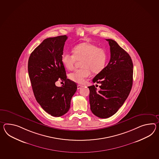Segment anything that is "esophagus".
<instances>
[{"label": "esophagus", "mask_w": 159, "mask_h": 159, "mask_svg": "<svg viewBox=\"0 0 159 159\" xmlns=\"http://www.w3.org/2000/svg\"><path fill=\"white\" fill-rule=\"evenodd\" d=\"M81 87H83V86L81 85H78V89H80Z\"/></svg>", "instance_id": "obj_1"}]
</instances>
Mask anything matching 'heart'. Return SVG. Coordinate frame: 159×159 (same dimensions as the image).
<instances>
[{
	"label": "heart",
	"instance_id": "b5f03b06",
	"mask_svg": "<svg viewBox=\"0 0 159 159\" xmlns=\"http://www.w3.org/2000/svg\"><path fill=\"white\" fill-rule=\"evenodd\" d=\"M73 54L64 52L61 56V62L67 70L74 69L76 61H80L81 68L69 74L70 80L82 84L91 75V71L98 74L104 69L107 62V53L105 49L96 45L83 43L73 48Z\"/></svg>",
	"mask_w": 159,
	"mask_h": 159
}]
</instances>
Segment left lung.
<instances>
[{
    "instance_id": "1",
    "label": "left lung",
    "mask_w": 159,
    "mask_h": 159,
    "mask_svg": "<svg viewBox=\"0 0 159 159\" xmlns=\"http://www.w3.org/2000/svg\"><path fill=\"white\" fill-rule=\"evenodd\" d=\"M106 40L110 47V61L93 80V83L101 84L100 89L98 91L94 85L89 87L91 110L101 118H107L117 112L127 99L133 84V65L130 56L116 41Z\"/></svg>"
}]
</instances>
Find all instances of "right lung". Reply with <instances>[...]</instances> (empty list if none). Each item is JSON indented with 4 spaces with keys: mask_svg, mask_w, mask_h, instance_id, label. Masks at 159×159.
Returning a JSON list of instances; mask_svg holds the SVG:
<instances>
[{
    "mask_svg": "<svg viewBox=\"0 0 159 159\" xmlns=\"http://www.w3.org/2000/svg\"><path fill=\"white\" fill-rule=\"evenodd\" d=\"M66 35L44 39L32 52L28 61V72L35 99L41 107L53 116L68 111L70 101L77 89L74 81L66 78L61 62ZM65 81L61 87L55 82Z\"/></svg>",
    "mask_w": 159,
    "mask_h": 159,
    "instance_id": "obj_1",
    "label": "right lung"
}]
</instances>
